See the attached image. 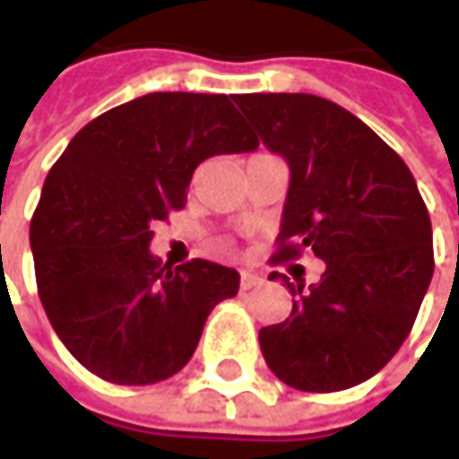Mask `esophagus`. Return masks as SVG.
Wrapping results in <instances>:
<instances>
[{
  "instance_id": "esophagus-1",
  "label": "esophagus",
  "mask_w": 459,
  "mask_h": 459,
  "mask_svg": "<svg viewBox=\"0 0 459 459\" xmlns=\"http://www.w3.org/2000/svg\"><path fill=\"white\" fill-rule=\"evenodd\" d=\"M258 283H261V279H258L255 273H246V271H243V273H241V289H243V291L254 289V286H258Z\"/></svg>"
}]
</instances>
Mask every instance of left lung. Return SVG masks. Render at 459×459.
Masks as SVG:
<instances>
[{"mask_svg": "<svg viewBox=\"0 0 459 459\" xmlns=\"http://www.w3.org/2000/svg\"><path fill=\"white\" fill-rule=\"evenodd\" d=\"M233 100L291 170L271 264L311 251L326 266L308 289L283 276L294 308L258 332L264 359L301 392L359 385L397 354L432 281L425 201L400 155L332 100L304 92Z\"/></svg>", "mask_w": 459, "mask_h": 459, "instance_id": "obj_1", "label": "left lung"}]
</instances>
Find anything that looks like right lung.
Masks as SVG:
<instances>
[{
    "label": "right lung",
    "mask_w": 459,
    "mask_h": 459,
    "mask_svg": "<svg viewBox=\"0 0 459 459\" xmlns=\"http://www.w3.org/2000/svg\"><path fill=\"white\" fill-rule=\"evenodd\" d=\"M229 95L151 92L87 123L52 165L30 223L37 294L62 344L112 385L180 372L238 273L205 258L176 269L151 255L155 223L188 198L211 155L258 138Z\"/></svg>",
    "instance_id": "obj_1"
}]
</instances>
